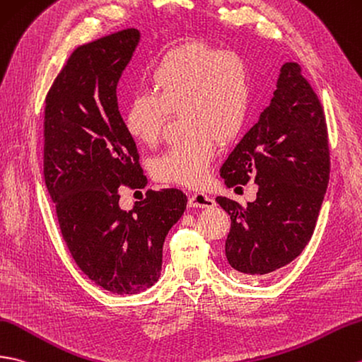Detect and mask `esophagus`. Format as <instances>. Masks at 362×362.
Returning a JSON list of instances; mask_svg holds the SVG:
<instances>
[{
  "label": "esophagus",
  "mask_w": 362,
  "mask_h": 362,
  "mask_svg": "<svg viewBox=\"0 0 362 362\" xmlns=\"http://www.w3.org/2000/svg\"><path fill=\"white\" fill-rule=\"evenodd\" d=\"M188 205L192 208H213L216 202L209 196L204 194V192H194V194L189 196Z\"/></svg>",
  "instance_id": "esophagus-1"
}]
</instances>
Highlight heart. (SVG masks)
Returning a JSON list of instances; mask_svg holds the SVG:
<instances>
[{
	"mask_svg": "<svg viewBox=\"0 0 362 362\" xmlns=\"http://www.w3.org/2000/svg\"><path fill=\"white\" fill-rule=\"evenodd\" d=\"M151 94L134 95L123 112V126L140 145L153 146L168 112H180L185 137L154 158L158 180L200 187L208 177L217 141L228 145L245 126L251 105L247 62L231 50L192 41L175 46L146 74Z\"/></svg>",
	"mask_w": 362,
	"mask_h": 362,
	"instance_id": "heart-1",
	"label": "heart"
}]
</instances>
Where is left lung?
<instances>
[{"mask_svg": "<svg viewBox=\"0 0 362 362\" xmlns=\"http://www.w3.org/2000/svg\"><path fill=\"white\" fill-rule=\"evenodd\" d=\"M228 188L253 179L257 197L247 208L219 196L231 217L225 242L228 264L247 277L290 264L315 231L329 185L325 115L298 63H284L270 106L221 168Z\"/></svg>", "mask_w": 362, "mask_h": 362, "instance_id": "obj_1", "label": "left lung"}]
</instances>
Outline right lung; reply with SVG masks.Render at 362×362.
<instances>
[{
  "mask_svg": "<svg viewBox=\"0 0 362 362\" xmlns=\"http://www.w3.org/2000/svg\"><path fill=\"white\" fill-rule=\"evenodd\" d=\"M140 41L124 29L72 52L46 95L45 182L71 255L117 295L153 287L166 234L187 209L180 189H148L126 211L122 185L145 187L136 141L123 126L117 83Z\"/></svg>",
  "mask_w": 362,
  "mask_h": 362,
  "instance_id": "add662e5",
  "label": "right lung"
}]
</instances>
